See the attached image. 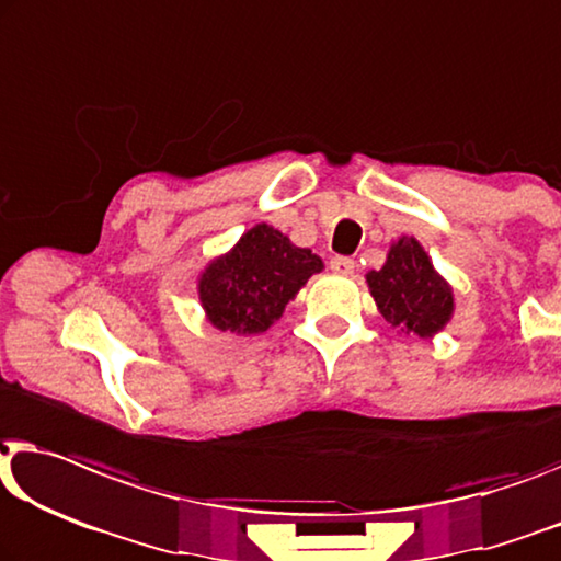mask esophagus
Returning <instances> with one entry per match:
<instances>
[{"label":"esophagus","instance_id":"obj_1","mask_svg":"<svg viewBox=\"0 0 561 561\" xmlns=\"http://www.w3.org/2000/svg\"><path fill=\"white\" fill-rule=\"evenodd\" d=\"M354 267H356V263L352 261V257H346V255L331 257V271L339 273V275H352Z\"/></svg>","mask_w":561,"mask_h":561}]
</instances>
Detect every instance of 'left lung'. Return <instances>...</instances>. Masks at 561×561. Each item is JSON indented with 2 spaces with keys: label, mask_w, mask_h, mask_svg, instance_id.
<instances>
[{
  "label": "left lung",
  "mask_w": 561,
  "mask_h": 561,
  "mask_svg": "<svg viewBox=\"0 0 561 561\" xmlns=\"http://www.w3.org/2000/svg\"><path fill=\"white\" fill-rule=\"evenodd\" d=\"M367 283L379 313L412 336L430 339L450 321L453 288L415 238L397 240L381 271L367 273Z\"/></svg>",
  "instance_id": "1"
}]
</instances>
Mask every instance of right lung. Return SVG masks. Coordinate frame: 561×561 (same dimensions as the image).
<instances>
[{
	"instance_id": "obj_1",
	"label": "right lung",
	"mask_w": 561,
	"mask_h": 561,
	"mask_svg": "<svg viewBox=\"0 0 561 561\" xmlns=\"http://www.w3.org/2000/svg\"><path fill=\"white\" fill-rule=\"evenodd\" d=\"M323 267L308 248H296L271 225H255L230 253L207 265L199 300L213 327L232 334H263L306 280Z\"/></svg>"
}]
</instances>
